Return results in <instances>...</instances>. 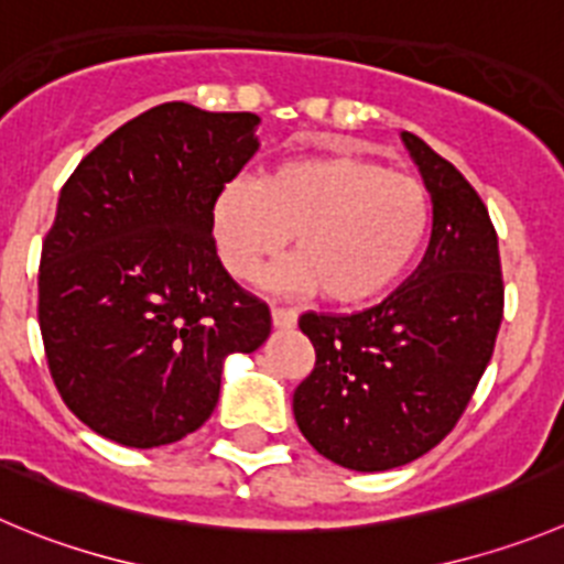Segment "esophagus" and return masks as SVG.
I'll return each instance as SVG.
<instances>
[{
	"instance_id": "obj_1",
	"label": "esophagus",
	"mask_w": 564,
	"mask_h": 564,
	"mask_svg": "<svg viewBox=\"0 0 564 564\" xmlns=\"http://www.w3.org/2000/svg\"><path fill=\"white\" fill-rule=\"evenodd\" d=\"M272 325L278 330H292L297 325V314L289 312V308H272Z\"/></svg>"
}]
</instances>
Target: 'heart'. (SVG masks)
Instances as JSON below:
<instances>
[{
  "mask_svg": "<svg viewBox=\"0 0 564 564\" xmlns=\"http://www.w3.org/2000/svg\"><path fill=\"white\" fill-rule=\"evenodd\" d=\"M431 230L414 177L356 152H308L264 181L236 177L210 203V239L234 278L258 275L294 236L297 256L272 275L289 292L365 306L401 281Z\"/></svg>",
  "mask_w": 564,
  "mask_h": 564,
  "instance_id": "b5f03b06",
  "label": "heart"
}]
</instances>
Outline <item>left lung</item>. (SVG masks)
<instances>
[{
    "label": "left lung",
    "mask_w": 564,
    "mask_h": 564,
    "mask_svg": "<svg viewBox=\"0 0 564 564\" xmlns=\"http://www.w3.org/2000/svg\"><path fill=\"white\" fill-rule=\"evenodd\" d=\"M403 144L431 194L423 261L367 312L300 317L317 361L294 389L297 429L359 473L409 465L451 434L503 317L498 236L481 197L423 139L403 133Z\"/></svg>",
    "instance_id": "8db88e82"
}]
</instances>
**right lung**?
I'll use <instances>...</instances> for the list:
<instances>
[{
    "label": "right lung",
    "mask_w": 564,
    "mask_h": 564,
    "mask_svg": "<svg viewBox=\"0 0 564 564\" xmlns=\"http://www.w3.org/2000/svg\"><path fill=\"white\" fill-rule=\"evenodd\" d=\"M256 113L163 102L113 130L57 197L39 272L55 387L128 448L183 440L219 401L225 359L270 336L210 239V203L258 152Z\"/></svg>",
    "instance_id": "obj_1"
}]
</instances>
